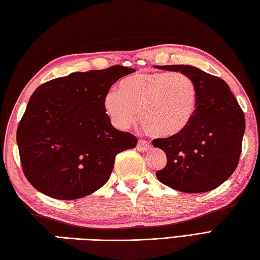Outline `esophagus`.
<instances>
[{"mask_svg": "<svg viewBox=\"0 0 260 260\" xmlns=\"http://www.w3.org/2000/svg\"><path fill=\"white\" fill-rule=\"evenodd\" d=\"M137 149L141 151V153H146V151H148L150 149V144L148 143V141L139 139L138 145H137Z\"/></svg>", "mask_w": 260, "mask_h": 260, "instance_id": "34e87169", "label": "esophagus"}]
</instances>
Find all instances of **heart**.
Wrapping results in <instances>:
<instances>
[{"mask_svg": "<svg viewBox=\"0 0 260 260\" xmlns=\"http://www.w3.org/2000/svg\"><path fill=\"white\" fill-rule=\"evenodd\" d=\"M104 109L116 128L128 129L137 112L147 134L171 138L188 128L197 112L194 81L183 72H140L105 94Z\"/></svg>", "mask_w": 260, "mask_h": 260, "instance_id": "heart-1", "label": "heart"}]
</instances>
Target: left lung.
<instances>
[{
	"label": "left lung",
	"instance_id": "1",
	"mask_svg": "<svg viewBox=\"0 0 260 260\" xmlns=\"http://www.w3.org/2000/svg\"><path fill=\"white\" fill-rule=\"evenodd\" d=\"M180 71L194 81L198 92L197 112L182 134L153 140L163 149L168 163L156 176L181 192L199 193L216 189L239 164L246 129L244 114L236 97L221 78L192 66H156Z\"/></svg>",
	"mask_w": 260,
	"mask_h": 260
}]
</instances>
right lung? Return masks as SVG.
<instances>
[{
  "label": "right lung",
  "instance_id": "add662e5",
  "mask_svg": "<svg viewBox=\"0 0 260 260\" xmlns=\"http://www.w3.org/2000/svg\"><path fill=\"white\" fill-rule=\"evenodd\" d=\"M135 71L112 66L73 72L34 91L17 130L23 174L34 188L72 200L107 182L115 156L138 140L111 124L103 101L114 82Z\"/></svg>",
  "mask_w": 260,
  "mask_h": 260
}]
</instances>
